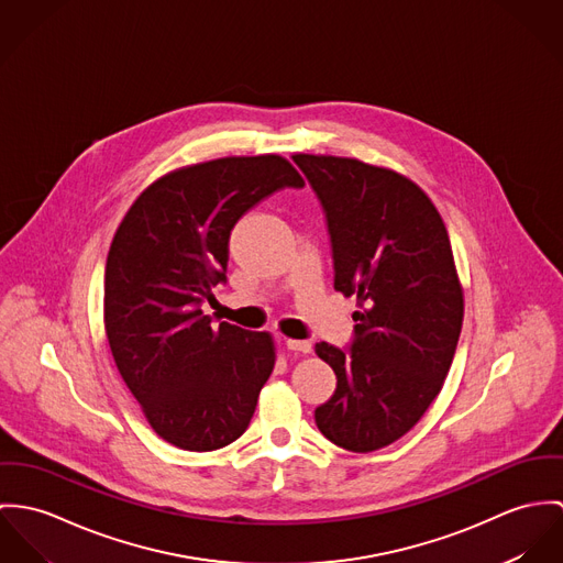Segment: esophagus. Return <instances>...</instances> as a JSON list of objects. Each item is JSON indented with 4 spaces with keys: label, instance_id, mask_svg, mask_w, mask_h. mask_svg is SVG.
I'll list each match as a JSON object with an SVG mask.
<instances>
[{
    "label": "esophagus",
    "instance_id": "1",
    "mask_svg": "<svg viewBox=\"0 0 563 563\" xmlns=\"http://www.w3.org/2000/svg\"><path fill=\"white\" fill-rule=\"evenodd\" d=\"M291 352H302V354H311V341H298V339H287L285 343Z\"/></svg>",
    "mask_w": 563,
    "mask_h": 563
}]
</instances>
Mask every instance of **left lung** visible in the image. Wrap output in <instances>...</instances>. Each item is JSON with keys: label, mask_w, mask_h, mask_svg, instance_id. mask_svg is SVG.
<instances>
[{"label": "left lung", "mask_w": 563, "mask_h": 563, "mask_svg": "<svg viewBox=\"0 0 563 563\" xmlns=\"http://www.w3.org/2000/svg\"><path fill=\"white\" fill-rule=\"evenodd\" d=\"M294 162L325 211L334 289L358 307L350 350L314 345L336 374L314 423L369 453L419 423L453 363L464 296L449 233L430 196L395 170L332 155Z\"/></svg>", "instance_id": "obj_1"}]
</instances>
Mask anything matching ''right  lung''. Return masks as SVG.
<instances>
[{
	"mask_svg": "<svg viewBox=\"0 0 563 563\" xmlns=\"http://www.w3.org/2000/svg\"><path fill=\"white\" fill-rule=\"evenodd\" d=\"M280 155L177 168L144 189L106 263L103 321L114 363L157 437L213 451L242 437L276 363L269 332L211 325L235 222L265 196L302 188Z\"/></svg>",
	"mask_w": 563,
	"mask_h": 563,
	"instance_id": "obj_1",
	"label": "right lung"
}]
</instances>
